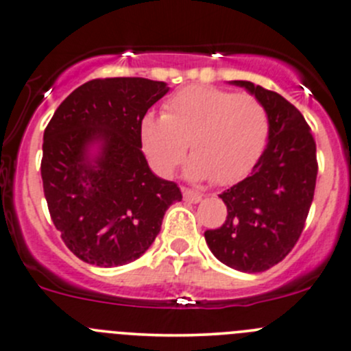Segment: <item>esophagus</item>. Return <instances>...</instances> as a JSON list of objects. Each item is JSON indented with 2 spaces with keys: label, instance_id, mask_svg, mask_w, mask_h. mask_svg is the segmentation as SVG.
Wrapping results in <instances>:
<instances>
[{
  "label": "esophagus",
  "instance_id": "1",
  "mask_svg": "<svg viewBox=\"0 0 351 351\" xmlns=\"http://www.w3.org/2000/svg\"><path fill=\"white\" fill-rule=\"evenodd\" d=\"M182 192H183V198L189 202H192V204H197V202H200L202 197H204L200 192H195V190H192V189H183Z\"/></svg>",
  "mask_w": 351,
  "mask_h": 351
}]
</instances>
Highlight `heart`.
<instances>
[{"instance_id": "b5f03b06", "label": "heart", "mask_w": 351, "mask_h": 351, "mask_svg": "<svg viewBox=\"0 0 351 351\" xmlns=\"http://www.w3.org/2000/svg\"><path fill=\"white\" fill-rule=\"evenodd\" d=\"M139 136L151 165L171 175L185 158L193 159L192 178L229 185L253 169L270 137L268 110L253 95L214 86H186L165 104V113H147Z\"/></svg>"}]
</instances>
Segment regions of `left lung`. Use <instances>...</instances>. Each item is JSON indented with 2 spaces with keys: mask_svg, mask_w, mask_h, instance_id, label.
Returning a JSON list of instances; mask_svg holds the SVG:
<instances>
[{
  "mask_svg": "<svg viewBox=\"0 0 351 351\" xmlns=\"http://www.w3.org/2000/svg\"><path fill=\"white\" fill-rule=\"evenodd\" d=\"M232 83L267 107L270 137L251 175L219 195L228 207L224 224L204 236L219 261L258 274L280 263L302 234L316 189V141L282 95L251 81Z\"/></svg>",
  "mask_w": 351,
  "mask_h": 351,
  "instance_id": "left-lung-1",
  "label": "left lung"
}]
</instances>
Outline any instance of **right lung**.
<instances>
[{
	"label": "right lung",
	"mask_w": 351,
	"mask_h": 351,
	"mask_svg": "<svg viewBox=\"0 0 351 351\" xmlns=\"http://www.w3.org/2000/svg\"><path fill=\"white\" fill-rule=\"evenodd\" d=\"M169 88L146 77H98L59 105L44 130L42 183L49 214L80 260L120 267L137 260L182 200L175 182L147 166L139 127ZM97 158H87L91 143Z\"/></svg>",
	"instance_id": "add662e5"
}]
</instances>
